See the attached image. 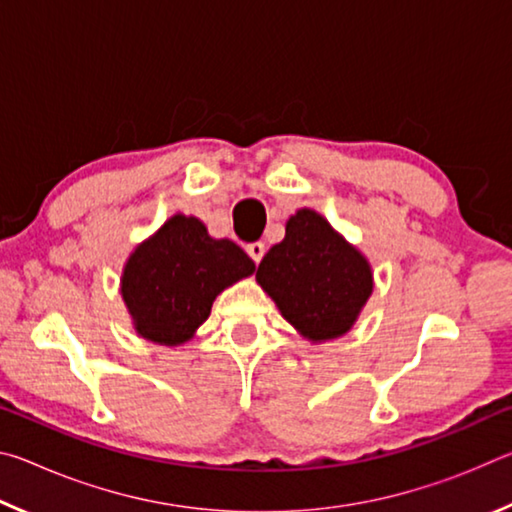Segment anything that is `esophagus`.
<instances>
[{
  "mask_svg": "<svg viewBox=\"0 0 512 512\" xmlns=\"http://www.w3.org/2000/svg\"><path fill=\"white\" fill-rule=\"evenodd\" d=\"M246 253L250 255V259H253L255 264H259V262H262L264 253H266V248H264L262 241H255V244H248V246H246Z\"/></svg>",
  "mask_w": 512,
  "mask_h": 512,
  "instance_id": "esophagus-1",
  "label": "esophagus"
}]
</instances>
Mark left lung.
Returning a JSON list of instances; mask_svg holds the SVG:
<instances>
[{"label":"left lung","instance_id":"8db88e82","mask_svg":"<svg viewBox=\"0 0 512 512\" xmlns=\"http://www.w3.org/2000/svg\"><path fill=\"white\" fill-rule=\"evenodd\" d=\"M255 277L311 343L348 334L372 293L368 259L307 207L287 221V235L264 255Z\"/></svg>","mask_w":512,"mask_h":512}]
</instances>
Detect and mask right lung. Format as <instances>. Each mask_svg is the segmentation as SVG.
Masks as SVG:
<instances>
[{
  "label": "right lung",
  "mask_w": 512,
  "mask_h": 512,
  "mask_svg": "<svg viewBox=\"0 0 512 512\" xmlns=\"http://www.w3.org/2000/svg\"><path fill=\"white\" fill-rule=\"evenodd\" d=\"M253 271L235 241L212 239L196 216L173 214L128 257L121 296L142 339L180 345L205 323L214 298Z\"/></svg>",
  "instance_id": "obj_1"
}]
</instances>
